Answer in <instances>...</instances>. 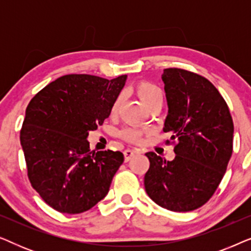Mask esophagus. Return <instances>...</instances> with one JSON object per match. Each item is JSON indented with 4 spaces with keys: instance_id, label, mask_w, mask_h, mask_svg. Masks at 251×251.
Wrapping results in <instances>:
<instances>
[{
    "instance_id": "esophagus-1",
    "label": "esophagus",
    "mask_w": 251,
    "mask_h": 251,
    "mask_svg": "<svg viewBox=\"0 0 251 251\" xmlns=\"http://www.w3.org/2000/svg\"><path fill=\"white\" fill-rule=\"evenodd\" d=\"M123 154H125V161H126V162H129V161L131 160L133 156H135V152H132V151H130V150L125 151Z\"/></svg>"
}]
</instances>
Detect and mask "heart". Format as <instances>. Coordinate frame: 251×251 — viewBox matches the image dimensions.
Listing matches in <instances>:
<instances>
[{
    "label": "heart",
    "instance_id": "1",
    "mask_svg": "<svg viewBox=\"0 0 251 251\" xmlns=\"http://www.w3.org/2000/svg\"><path fill=\"white\" fill-rule=\"evenodd\" d=\"M132 90L137 95V97L140 99V101H142L147 108H151L152 106L157 105V104L162 105L163 102L162 90H161L155 83H153V82L145 81V80L139 81L138 83L135 84V87L132 88ZM121 102H122L121 96H118L112 104V107H111L112 115H115L116 113L119 112ZM121 136L126 140H128V142L139 143L140 140H142L143 132L140 131V130L128 128L123 130L121 132Z\"/></svg>",
    "mask_w": 251,
    "mask_h": 251
}]
</instances>
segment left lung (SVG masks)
I'll return each instance as SVG.
<instances>
[{"instance_id":"left-lung-1","label":"left lung","mask_w":251,"mask_h":251,"mask_svg":"<svg viewBox=\"0 0 251 251\" xmlns=\"http://www.w3.org/2000/svg\"><path fill=\"white\" fill-rule=\"evenodd\" d=\"M162 81L169 108L163 131L176 143V156L166 161L146 153L150 169L144 185L160 207L192 211L209 201L223 179L233 152L234 126L224 98L205 77L166 68Z\"/></svg>"}]
</instances>
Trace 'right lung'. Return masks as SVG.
<instances>
[{
    "instance_id": "obj_1",
    "label": "right lung",
    "mask_w": 251,
    "mask_h": 251,
    "mask_svg": "<svg viewBox=\"0 0 251 251\" xmlns=\"http://www.w3.org/2000/svg\"><path fill=\"white\" fill-rule=\"evenodd\" d=\"M126 75L58 77L32 98L20 130L27 176L43 201L63 214H81L108 193L125 161L119 151L90 152L89 131L111 114Z\"/></svg>"
}]
</instances>
